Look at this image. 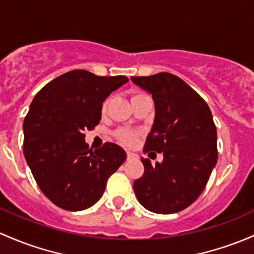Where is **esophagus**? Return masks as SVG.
<instances>
[{"label": "esophagus", "mask_w": 254, "mask_h": 254, "mask_svg": "<svg viewBox=\"0 0 254 254\" xmlns=\"http://www.w3.org/2000/svg\"><path fill=\"white\" fill-rule=\"evenodd\" d=\"M127 159H137L138 158V156L137 154H135V153H132V152H129L127 151Z\"/></svg>", "instance_id": "esophagus-1"}]
</instances>
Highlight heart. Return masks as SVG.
Wrapping results in <instances>:
<instances>
[{
	"instance_id": "1",
	"label": "heart",
	"mask_w": 254,
	"mask_h": 254,
	"mask_svg": "<svg viewBox=\"0 0 254 254\" xmlns=\"http://www.w3.org/2000/svg\"><path fill=\"white\" fill-rule=\"evenodd\" d=\"M141 96H143V93H135V95L132 96V100H134V98L141 97ZM106 107L107 102H105V105H103V111L106 109ZM117 136H118V138L124 143V145L127 146L134 145L136 141V135L132 131H129V130H120V131H118V134H117Z\"/></svg>"
}]
</instances>
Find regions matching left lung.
<instances>
[{
  "label": "left lung",
  "mask_w": 254,
  "mask_h": 254,
  "mask_svg": "<svg viewBox=\"0 0 254 254\" xmlns=\"http://www.w3.org/2000/svg\"><path fill=\"white\" fill-rule=\"evenodd\" d=\"M152 95L154 120L143 151L163 154L135 180L136 198L149 212L172 214L193 203L207 185L218 159L217 129L201 96L170 73L131 76ZM153 153V152H151Z\"/></svg>",
  "instance_id": "left-lung-1"
}]
</instances>
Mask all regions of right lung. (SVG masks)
<instances>
[{"mask_svg": "<svg viewBox=\"0 0 254 254\" xmlns=\"http://www.w3.org/2000/svg\"><path fill=\"white\" fill-rule=\"evenodd\" d=\"M127 81L78 69L52 80L34 97L23 124L24 157L39 188L58 207L73 212L91 207L127 159L117 143L90 149L84 131L100 123L102 103Z\"/></svg>", "mask_w": 254, "mask_h": 254, "instance_id": "right-lung-1", "label": "right lung"}]
</instances>
